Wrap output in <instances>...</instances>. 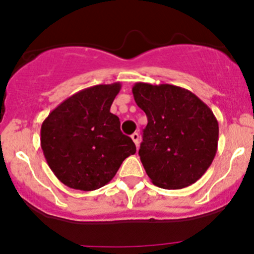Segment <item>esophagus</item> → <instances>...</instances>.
<instances>
[{
    "instance_id": "esophagus-1",
    "label": "esophagus",
    "mask_w": 254,
    "mask_h": 254,
    "mask_svg": "<svg viewBox=\"0 0 254 254\" xmlns=\"http://www.w3.org/2000/svg\"><path fill=\"white\" fill-rule=\"evenodd\" d=\"M131 139H132V141L135 142V145L139 146V142H140V136H139V134H137V132H134V134L131 135Z\"/></svg>"
}]
</instances>
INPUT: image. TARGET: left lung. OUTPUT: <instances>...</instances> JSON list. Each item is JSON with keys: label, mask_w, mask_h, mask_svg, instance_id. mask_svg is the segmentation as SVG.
I'll list each match as a JSON object with an SVG mask.
<instances>
[{"label": "left lung", "mask_w": 254, "mask_h": 254, "mask_svg": "<svg viewBox=\"0 0 254 254\" xmlns=\"http://www.w3.org/2000/svg\"><path fill=\"white\" fill-rule=\"evenodd\" d=\"M132 94L147 117L139 156L151 182L165 189L195 183L216 155L214 113L190 91L173 84L137 82Z\"/></svg>", "instance_id": "obj_1"}]
</instances>
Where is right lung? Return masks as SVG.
Listing matches in <instances>:
<instances>
[{
    "instance_id": "right-lung-1",
    "label": "right lung",
    "mask_w": 254,
    "mask_h": 254,
    "mask_svg": "<svg viewBox=\"0 0 254 254\" xmlns=\"http://www.w3.org/2000/svg\"><path fill=\"white\" fill-rule=\"evenodd\" d=\"M122 84H97L59 104L40 130L49 167L72 189L89 191L106 186L136 146L120 131L111 107Z\"/></svg>"
}]
</instances>
